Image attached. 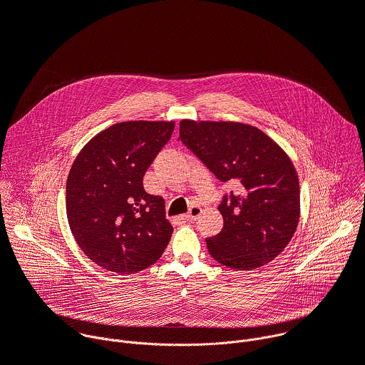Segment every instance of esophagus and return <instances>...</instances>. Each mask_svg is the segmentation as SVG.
I'll return each mask as SVG.
<instances>
[{"label":"esophagus","instance_id":"obj_1","mask_svg":"<svg viewBox=\"0 0 365 365\" xmlns=\"http://www.w3.org/2000/svg\"><path fill=\"white\" fill-rule=\"evenodd\" d=\"M200 214H202V207L195 205V206H192V207H190L189 212L185 215V218H186V220H189V221H193V220L199 218V217H200Z\"/></svg>","mask_w":365,"mask_h":365}]
</instances>
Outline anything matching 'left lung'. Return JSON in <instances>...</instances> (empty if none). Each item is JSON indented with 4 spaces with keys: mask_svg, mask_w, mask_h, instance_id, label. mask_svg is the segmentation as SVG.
<instances>
[{
    "mask_svg": "<svg viewBox=\"0 0 365 365\" xmlns=\"http://www.w3.org/2000/svg\"><path fill=\"white\" fill-rule=\"evenodd\" d=\"M182 143L221 182L235 186L218 211L224 228L210 254L234 270L263 267L287 247L300 218V189L287 153L266 133L235 121L179 124Z\"/></svg>",
    "mask_w": 365,
    "mask_h": 365,
    "instance_id": "8db88e82",
    "label": "left lung"
}]
</instances>
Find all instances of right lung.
Masks as SVG:
<instances>
[{
	"mask_svg": "<svg viewBox=\"0 0 365 365\" xmlns=\"http://www.w3.org/2000/svg\"><path fill=\"white\" fill-rule=\"evenodd\" d=\"M175 121H124L92 137L66 182V214L81 250L99 267L128 274L154 264L173 227L165 199L143 176L170 140Z\"/></svg>",
	"mask_w": 365,
	"mask_h": 365,
	"instance_id": "right-lung-1",
	"label": "right lung"
}]
</instances>
